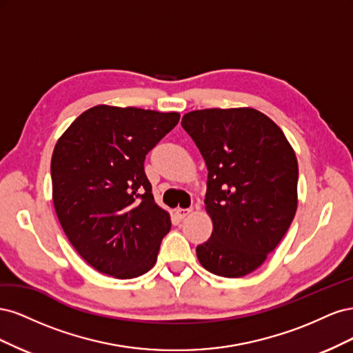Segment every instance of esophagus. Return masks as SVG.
<instances>
[{"label":"esophagus","mask_w":353,"mask_h":353,"mask_svg":"<svg viewBox=\"0 0 353 353\" xmlns=\"http://www.w3.org/2000/svg\"><path fill=\"white\" fill-rule=\"evenodd\" d=\"M190 212H191V209H183V208H176V209H175V215H176L179 219H184L185 216H188V215H190Z\"/></svg>","instance_id":"obj_1"}]
</instances>
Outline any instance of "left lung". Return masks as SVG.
Instances as JSON below:
<instances>
[{
	"label": "left lung",
	"instance_id": "8db88e82",
	"mask_svg": "<svg viewBox=\"0 0 353 353\" xmlns=\"http://www.w3.org/2000/svg\"><path fill=\"white\" fill-rule=\"evenodd\" d=\"M208 166L210 239L196 253L209 272L239 279L263 263L294 218L297 159L285 135L254 109H205L181 121Z\"/></svg>",
	"mask_w": 353,
	"mask_h": 353
}]
</instances>
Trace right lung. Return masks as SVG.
<instances>
[{"label": "right lung", "instance_id": "right-lung-1", "mask_svg": "<svg viewBox=\"0 0 353 353\" xmlns=\"http://www.w3.org/2000/svg\"><path fill=\"white\" fill-rule=\"evenodd\" d=\"M179 113L95 105L73 121L51 157L60 225L97 271L130 280L150 271L170 230L144 172L145 154Z\"/></svg>", "mask_w": 353, "mask_h": 353}]
</instances>
